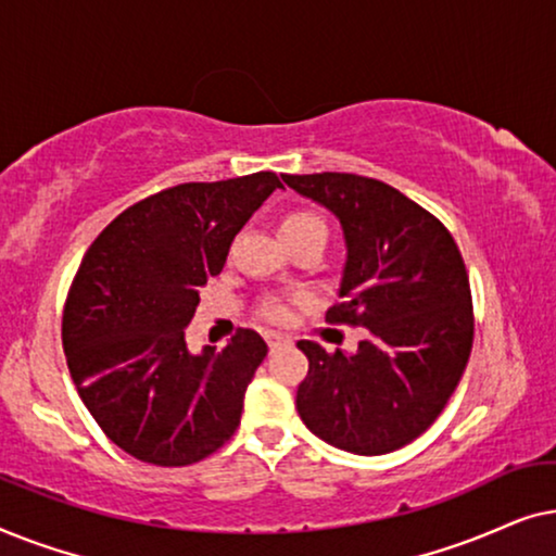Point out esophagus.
Segmentation results:
<instances>
[{
    "label": "esophagus",
    "instance_id": "34e87169",
    "mask_svg": "<svg viewBox=\"0 0 556 556\" xmlns=\"http://www.w3.org/2000/svg\"><path fill=\"white\" fill-rule=\"evenodd\" d=\"M265 341H268V349H270V352H276V349H280L283 344H288V339H286V337H280V333H276V331H268V333H265Z\"/></svg>",
    "mask_w": 556,
    "mask_h": 556
}]
</instances>
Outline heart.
Listing matches in <instances>:
<instances>
[{"label":"heart","instance_id":"obj_1","mask_svg":"<svg viewBox=\"0 0 556 556\" xmlns=\"http://www.w3.org/2000/svg\"><path fill=\"white\" fill-rule=\"evenodd\" d=\"M278 235L286 245H291V242H299V240H324L326 242V225L321 217L314 215V212L291 210L280 217ZM257 314H261V318H265V321H270V324H286L288 318H291V308H288L286 303L278 299H265L261 306H257Z\"/></svg>","mask_w":556,"mask_h":556}]
</instances>
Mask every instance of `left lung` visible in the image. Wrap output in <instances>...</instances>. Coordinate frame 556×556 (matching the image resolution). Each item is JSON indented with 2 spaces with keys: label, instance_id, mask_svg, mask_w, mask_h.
Wrapping results in <instances>:
<instances>
[{
  "label": "left lung",
  "instance_id": "1",
  "mask_svg": "<svg viewBox=\"0 0 556 556\" xmlns=\"http://www.w3.org/2000/svg\"><path fill=\"white\" fill-rule=\"evenodd\" d=\"M339 217L346 240L341 303L326 321L367 329L354 354L299 341L308 375L295 407L333 447L384 455L435 422L473 346L468 270L453 235L397 189L359 174H283Z\"/></svg>",
  "mask_w": 556,
  "mask_h": 556
}]
</instances>
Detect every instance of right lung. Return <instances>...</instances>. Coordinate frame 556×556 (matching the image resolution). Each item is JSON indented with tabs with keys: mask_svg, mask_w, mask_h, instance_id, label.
I'll return each instance as SVG.
<instances>
[{
	"mask_svg": "<svg viewBox=\"0 0 556 556\" xmlns=\"http://www.w3.org/2000/svg\"><path fill=\"white\" fill-rule=\"evenodd\" d=\"M278 187L273 172L169 187L121 212L83 257L63 311L67 369L98 428L136 460L192 466L238 430L268 346L238 329L219 354H192L185 331L200 288Z\"/></svg>",
	"mask_w": 556,
	"mask_h": 556,
	"instance_id": "1",
	"label": "right lung"
}]
</instances>
